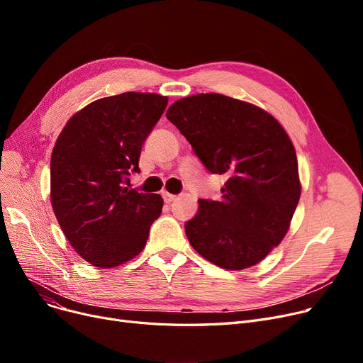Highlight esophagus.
I'll list each match as a JSON object with an SVG mask.
<instances>
[{"instance_id":"obj_1","label":"esophagus","mask_w":363,"mask_h":363,"mask_svg":"<svg viewBox=\"0 0 363 363\" xmlns=\"http://www.w3.org/2000/svg\"><path fill=\"white\" fill-rule=\"evenodd\" d=\"M177 199V196H174V194H169V193H163V200L166 201V203H172Z\"/></svg>"}]
</instances>
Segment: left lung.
Returning <instances> with one entry per match:
<instances>
[{
	"label": "left lung",
	"mask_w": 363,
	"mask_h": 363,
	"mask_svg": "<svg viewBox=\"0 0 363 363\" xmlns=\"http://www.w3.org/2000/svg\"><path fill=\"white\" fill-rule=\"evenodd\" d=\"M166 118L208 172L228 177L220 200H199L185 223L189 244L219 268L255 266L287 234L301 193L287 132L268 111L222 94L181 99Z\"/></svg>",
	"instance_id": "1"
}]
</instances>
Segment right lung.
Masks as SVG:
<instances>
[{
  "mask_svg": "<svg viewBox=\"0 0 363 363\" xmlns=\"http://www.w3.org/2000/svg\"><path fill=\"white\" fill-rule=\"evenodd\" d=\"M167 97L123 92L85 106L69 119L51 155V204L74 252L97 268H114L145 247L163 207L159 194L123 186L140 172L141 147Z\"/></svg>",
  "mask_w": 363,
  "mask_h": 363,
  "instance_id": "1",
  "label": "right lung"
}]
</instances>
